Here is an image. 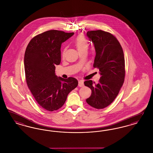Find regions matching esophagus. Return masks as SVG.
<instances>
[{
  "label": "esophagus",
  "instance_id": "esophagus-1",
  "mask_svg": "<svg viewBox=\"0 0 153 153\" xmlns=\"http://www.w3.org/2000/svg\"><path fill=\"white\" fill-rule=\"evenodd\" d=\"M79 86L80 87H82L84 86V81L83 80H80L79 81Z\"/></svg>",
  "mask_w": 153,
  "mask_h": 153
}]
</instances>
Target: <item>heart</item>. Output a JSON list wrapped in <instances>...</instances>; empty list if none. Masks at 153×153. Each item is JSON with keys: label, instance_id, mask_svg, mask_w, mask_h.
<instances>
[{"label": "heart", "instance_id": "1", "mask_svg": "<svg viewBox=\"0 0 153 153\" xmlns=\"http://www.w3.org/2000/svg\"><path fill=\"white\" fill-rule=\"evenodd\" d=\"M74 44L79 51L87 50L88 42L85 36L79 35L77 36L74 40Z\"/></svg>", "mask_w": 153, "mask_h": 153}]
</instances>
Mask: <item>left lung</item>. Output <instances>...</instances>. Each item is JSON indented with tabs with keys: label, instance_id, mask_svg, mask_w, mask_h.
Listing matches in <instances>:
<instances>
[{
	"label": "left lung",
	"instance_id": "8db88e82",
	"mask_svg": "<svg viewBox=\"0 0 153 153\" xmlns=\"http://www.w3.org/2000/svg\"><path fill=\"white\" fill-rule=\"evenodd\" d=\"M87 36L95 47L94 66L99 69L100 78L97 84L92 80L84 85L92 91L86 102L91 107L102 109L111 104L123 85L125 76V61L122 48L117 38L102 30L89 31Z\"/></svg>",
	"mask_w": 153,
	"mask_h": 153
}]
</instances>
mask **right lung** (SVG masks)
Segmentation results:
<instances>
[{
	"instance_id": "1",
	"label": "right lung",
	"mask_w": 153,
	"mask_h": 153,
	"mask_svg": "<svg viewBox=\"0 0 153 153\" xmlns=\"http://www.w3.org/2000/svg\"><path fill=\"white\" fill-rule=\"evenodd\" d=\"M74 33L49 30L34 36L28 44L24 57L27 86L38 104L49 111L65 103L68 94L77 87L75 78L64 79L55 73L61 62V46Z\"/></svg>"
}]
</instances>
